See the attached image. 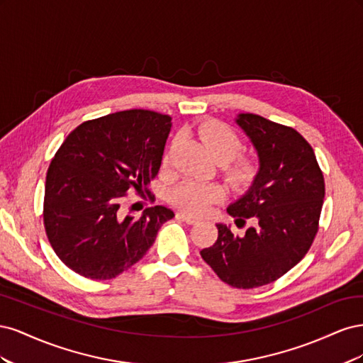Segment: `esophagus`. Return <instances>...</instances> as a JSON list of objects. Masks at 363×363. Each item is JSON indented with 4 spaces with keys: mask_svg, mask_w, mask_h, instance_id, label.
<instances>
[{
    "mask_svg": "<svg viewBox=\"0 0 363 363\" xmlns=\"http://www.w3.org/2000/svg\"><path fill=\"white\" fill-rule=\"evenodd\" d=\"M177 216L180 218V219H183V221L186 223V224H196V223H199V219H196V218H194V216H191V215H188V213H183V212H179L177 213Z\"/></svg>",
    "mask_w": 363,
    "mask_h": 363,
    "instance_id": "1",
    "label": "esophagus"
}]
</instances>
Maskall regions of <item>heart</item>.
Returning <instances> with one entry per match:
<instances>
[{"mask_svg":"<svg viewBox=\"0 0 363 363\" xmlns=\"http://www.w3.org/2000/svg\"><path fill=\"white\" fill-rule=\"evenodd\" d=\"M200 136L211 155L216 160L224 162L223 172L230 182L233 184H245L251 180L255 174V164L248 159L236 157L242 151L244 144L232 128L218 121H211L200 127ZM172 144L164 151L163 163H168L171 159ZM224 196L225 191L221 184L195 180H184L171 191V201L183 212L196 216L211 212L212 207Z\"/></svg>","mask_w":363,"mask_h":363,"instance_id":"1","label":"heart"}]
</instances>
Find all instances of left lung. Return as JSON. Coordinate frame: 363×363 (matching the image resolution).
<instances>
[{"label":"left lung","instance_id":"left-lung-1","mask_svg":"<svg viewBox=\"0 0 363 363\" xmlns=\"http://www.w3.org/2000/svg\"><path fill=\"white\" fill-rule=\"evenodd\" d=\"M239 127L256 147L260 169L248 192L227 212L245 235L218 224L215 244L200 251L224 283L252 289L276 281L309 251L320 228L324 175L313 148L298 131L255 115L240 113Z\"/></svg>","mask_w":363,"mask_h":363}]
</instances>
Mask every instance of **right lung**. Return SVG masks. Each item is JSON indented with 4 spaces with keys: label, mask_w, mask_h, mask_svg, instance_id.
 <instances>
[{
    "label": "right lung",
    "mask_w": 363,
    "mask_h": 363,
    "mask_svg": "<svg viewBox=\"0 0 363 363\" xmlns=\"http://www.w3.org/2000/svg\"><path fill=\"white\" fill-rule=\"evenodd\" d=\"M171 116L144 108L84 121L54 155L47 172L43 225L57 257L91 280H111L147 255L174 212L155 206L124 215L130 191L150 194ZM155 200V195H148Z\"/></svg>",
    "instance_id": "right-lung-1"
}]
</instances>
